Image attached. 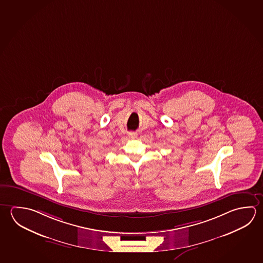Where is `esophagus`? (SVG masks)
I'll use <instances>...</instances> for the list:
<instances>
[{
	"instance_id": "obj_1",
	"label": "esophagus",
	"mask_w": 263,
	"mask_h": 263,
	"mask_svg": "<svg viewBox=\"0 0 263 263\" xmlns=\"http://www.w3.org/2000/svg\"><path fill=\"white\" fill-rule=\"evenodd\" d=\"M129 137L132 138H136L138 137V134L136 133V132H130Z\"/></svg>"
}]
</instances>
